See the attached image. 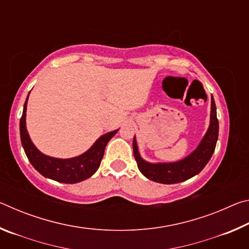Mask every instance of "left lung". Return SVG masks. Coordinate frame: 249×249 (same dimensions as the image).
<instances>
[{
    "instance_id": "left-lung-1",
    "label": "left lung",
    "mask_w": 249,
    "mask_h": 249,
    "mask_svg": "<svg viewBox=\"0 0 249 249\" xmlns=\"http://www.w3.org/2000/svg\"><path fill=\"white\" fill-rule=\"evenodd\" d=\"M218 137V121L216 117V107L213 96L211 98V122L208 132L201 141L197 148L188 157L177 162L149 163L142 159L138 153L136 140L133 141L134 157L140 171L146 178L155 182L171 184L182 182L192 178L203 169L215 150Z\"/></svg>"
}]
</instances>
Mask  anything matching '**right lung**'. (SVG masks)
I'll return each instance as SVG.
<instances>
[{"mask_svg":"<svg viewBox=\"0 0 249 249\" xmlns=\"http://www.w3.org/2000/svg\"><path fill=\"white\" fill-rule=\"evenodd\" d=\"M29 95V93H28ZM27 100L24 104L23 115L20 117L19 122V133H20V142H22L23 148L25 150L27 158L33 167L43 175L46 178L53 179L54 181L62 183H77L83 181L95 174L99 169L102 161L105 146L107 145L109 140L117 133V130H113L104 134L91 148L78 157L70 159H59L53 158L49 156L41 154L36 148L28 136L26 129V107Z\"/></svg>","mask_w":249,"mask_h":249,"instance_id":"add662e5","label":"right lung"}]
</instances>
